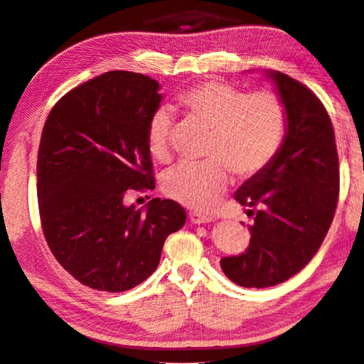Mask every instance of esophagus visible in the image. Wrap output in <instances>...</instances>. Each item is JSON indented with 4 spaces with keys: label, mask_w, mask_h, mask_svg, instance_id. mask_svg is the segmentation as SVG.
Returning a JSON list of instances; mask_svg holds the SVG:
<instances>
[{
    "label": "esophagus",
    "mask_w": 364,
    "mask_h": 364,
    "mask_svg": "<svg viewBox=\"0 0 364 364\" xmlns=\"http://www.w3.org/2000/svg\"><path fill=\"white\" fill-rule=\"evenodd\" d=\"M189 220H191V223L200 225V223L212 222V218L207 217V215H203V213H199V212H191V213H189Z\"/></svg>",
    "instance_id": "1"
}]
</instances>
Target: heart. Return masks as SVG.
I'll return each mask as SVG.
<instances>
[{
    "label": "heart",
    "instance_id": "heart-1",
    "mask_svg": "<svg viewBox=\"0 0 364 364\" xmlns=\"http://www.w3.org/2000/svg\"><path fill=\"white\" fill-rule=\"evenodd\" d=\"M188 119L212 129L207 164H184L168 173L164 191L189 209L204 212L215 205L227 189L232 171L251 178L267 168L284 146L288 117L284 100L270 90L236 87L207 80L178 94ZM171 118L159 109L147 126V151L157 161H168Z\"/></svg>",
    "mask_w": 364,
    "mask_h": 364
}]
</instances>
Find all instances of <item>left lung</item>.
Listing matches in <instances>:
<instances>
[{
    "label": "left lung",
    "instance_id": "1",
    "mask_svg": "<svg viewBox=\"0 0 364 364\" xmlns=\"http://www.w3.org/2000/svg\"><path fill=\"white\" fill-rule=\"evenodd\" d=\"M288 117L280 152L235 194L255 217L243 255L223 257L236 285L265 288L298 274L314 257L336 215L340 191L332 121L316 94L284 73H270Z\"/></svg>",
    "mask_w": 364,
    "mask_h": 364
}]
</instances>
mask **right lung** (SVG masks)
<instances>
[{
	"label": "right lung",
	"instance_id": "1",
	"mask_svg": "<svg viewBox=\"0 0 364 364\" xmlns=\"http://www.w3.org/2000/svg\"><path fill=\"white\" fill-rule=\"evenodd\" d=\"M159 82L108 71L63 95L45 121L37 157L40 223L50 251L85 287L118 293L142 284L160 262L166 236L186 222L171 199L126 204L155 188L147 126Z\"/></svg>",
	"mask_w": 364,
	"mask_h": 364
}]
</instances>
